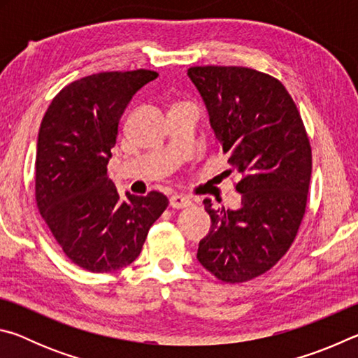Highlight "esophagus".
Here are the masks:
<instances>
[{
  "label": "esophagus",
  "instance_id": "esophagus-1",
  "mask_svg": "<svg viewBox=\"0 0 358 358\" xmlns=\"http://www.w3.org/2000/svg\"><path fill=\"white\" fill-rule=\"evenodd\" d=\"M192 205V201L187 196H183V194H173L171 197V207L172 208H186Z\"/></svg>",
  "mask_w": 358,
  "mask_h": 358
}]
</instances>
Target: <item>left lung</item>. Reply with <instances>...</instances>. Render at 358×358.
<instances>
[{"mask_svg":"<svg viewBox=\"0 0 358 358\" xmlns=\"http://www.w3.org/2000/svg\"><path fill=\"white\" fill-rule=\"evenodd\" d=\"M187 76L227 162L241 175L238 210H213L203 201L211 227L197 259L224 282L250 281L268 271L299 232L311 180L310 138L278 78L241 66H196Z\"/></svg>","mask_w":358,"mask_h":358,"instance_id":"left-lung-1","label":"left lung"}]
</instances>
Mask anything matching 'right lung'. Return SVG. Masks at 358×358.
Listing matches in <instances>:
<instances>
[{
  "mask_svg": "<svg viewBox=\"0 0 358 358\" xmlns=\"http://www.w3.org/2000/svg\"><path fill=\"white\" fill-rule=\"evenodd\" d=\"M157 72H99L64 87L42 118L36 151V202L66 256L107 273L142 251L153 222L167 208L164 194L126 192L107 177L124 108Z\"/></svg>",
  "mask_w": 358,
  "mask_h": 358,
  "instance_id": "obj_1",
  "label": "right lung"
}]
</instances>
